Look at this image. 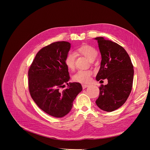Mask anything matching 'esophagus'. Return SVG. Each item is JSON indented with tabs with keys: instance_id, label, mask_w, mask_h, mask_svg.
<instances>
[{
	"instance_id": "obj_1",
	"label": "esophagus",
	"mask_w": 150,
	"mask_h": 150,
	"mask_svg": "<svg viewBox=\"0 0 150 150\" xmlns=\"http://www.w3.org/2000/svg\"><path fill=\"white\" fill-rule=\"evenodd\" d=\"M88 86H89L88 84H82V87H83V89H85L86 88H88Z\"/></svg>"
}]
</instances>
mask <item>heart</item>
<instances>
[{"instance_id": "1", "label": "heart", "mask_w": 150, "mask_h": 150, "mask_svg": "<svg viewBox=\"0 0 150 150\" xmlns=\"http://www.w3.org/2000/svg\"><path fill=\"white\" fill-rule=\"evenodd\" d=\"M78 52L86 57L89 61L95 59L98 56L96 49L89 45H83L78 47ZM64 63L68 69H73L75 64V54L71 51L68 52L64 58ZM91 74L92 72L89 70H79L73 76V79L76 82L88 83Z\"/></svg>"}]
</instances>
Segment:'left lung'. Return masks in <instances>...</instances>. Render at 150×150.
Instances as JSON below:
<instances>
[{"instance_id": "1", "label": "left lung", "mask_w": 150, "mask_h": 150, "mask_svg": "<svg viewBox=\"0 0 150 150\" xmlns=\"http://www.w3.org/2000/svg\"><path fill=\"white\" fill-rule=\"evenodd\" d=\"M98 43L101 62L96 75L98 81L108 79L99 88L96 101L101 110L113 111L123 105L132 89L134 69L128 54L122 46L103 37L94 38Z\"/></svg>"}]
</instances>
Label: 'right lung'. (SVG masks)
Listing matches in <instances>:
<instances>
[{
    "label": "right lung",
    "instance_id": "obj_1",
    "mask_svg": "<svg viewBox=\"0 0 150 150\" xmlns=\"http://www.w3.org/2000/svg\"><path fill=\"white\" fill-rule=\"evenodd\" d=\"M71 44L66 41L53 42L37 53L29 69V89L34 101L45 112L56 117L69 112L73 101L83 90L79 83H69L68 68L64 58ZM68 88L58 91L65 85Z\"/></svg>",
    "mask_w": 150,
    "mask_h": 150
}]
</instances>
